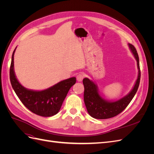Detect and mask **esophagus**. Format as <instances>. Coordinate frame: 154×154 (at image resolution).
<instances>
[{"label":"esophagus","instance_id":"esophagus-1","mask_svg":"<svg viewBox=\"0 0 154 154\" xmlns=\"http://www.w3.org/2000/svg\"><path fill=\"white\" fill-rule=\"evenodd\" d=\"M83 78H84V74H83V73H80V74H78L76 76V79L78 82H82L83 80Z\"/></svg>","mask_w":154,"mask_h":154}]
</instances>
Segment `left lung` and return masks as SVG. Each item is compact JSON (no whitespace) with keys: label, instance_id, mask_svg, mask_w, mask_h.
Instances as JSON below:
<instances>
[{"label":"left lung","instance_id":"8db88e82","mask_svg":"<svg viewBox=\"0 0 154 154\" xmlns=\"http://www.w3.org/2000/svg\"><path fill=\"white\" fill-rule=\"evenodd\" d=\"M128 47L131 51L135 59L136 60L137 66L138 69V74L135 84L128 94L116 101H109L104 99L100 94L96 83L85 78L83 80L84 85V102L88 114L95 119H104L113 118L118 115L125 109L138 89L140 82L141 72L139 67V60L137 51L134 46L128 44Z\"/></svg>","mask_w":154,"mask_h":154}]
</instances>
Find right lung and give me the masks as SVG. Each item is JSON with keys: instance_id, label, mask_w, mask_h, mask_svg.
<instances>
[{"instance_id": "1", "label": "right lung", "mask_w": 154, "mask_h": 154, "mask_svg": "<svg viewBox=\"0 0 154 154\" xmlns=\"http://www.w3.org/2000/svg\"><path fill=\"white\" fill-rule=\"evenodd\" d=\"M14 50L10 66V82L17 96L32 112L43 117L57 114L71 87L76 82L75 77L70 78L42 91L31 90L22 86L17 80L14 71Z\"/></svg>"}]
</instances>
